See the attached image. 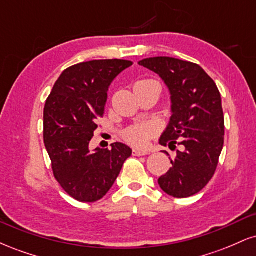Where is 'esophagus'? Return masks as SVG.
<instances>
[{
  "instance_id": "34e87169",
  "label": "esophagus",
  "mask_w": 256,
  "mask_h": 256,
  "mask_svg": "<svg viewBox=\"0 0 256 256\" xmlns=\"http://www.w3.org/2000/svg\"><path fill=\"white\" fill-rule=\"evenodd\" d=\"M148 154H150V152L140 150V149H134V150H132V155H134V156H144V155Z\"/></svg>"
}]
</instances>
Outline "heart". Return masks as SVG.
Instances as JSON below:
<instances>
[{
  "label": "heart",
  "instance_id": "obj_1",
  "mask_svg": "<svg viewBox=\"0 0 256 256\" xmlns=\"http://www.w3.org/2000/svg\"><path fill=\"white\" fill-rule=\"evenodd\" d=\"M148 82V80H140ZM158 128L152 122H144V124H136L128 126L122 132V138L134 146H144L149 140L156 136Z\"/></svg>",
  "mask_w": 256,
  "mask_h": 256
}]
</instances>
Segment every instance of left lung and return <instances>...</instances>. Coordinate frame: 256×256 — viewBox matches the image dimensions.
<instances>
[{"label": "left lung", "mask_w": 256, "mask_h": 256, "mask_svg": "<svg viewBox=\"0 0 256 256\" xmlns=\"http://www.w3.org/2000/svg\"><path fill=\"white\" fill-rule=\"evenodd\" d=\"M162 78L171 92L172 116L160 144L174 152L172 167L158 183L167 195L185 198L213 178L224 146L225 122L216 83L198 64L174 58L138 62Z\"/></svg>", "instance_id": "obj_1"}]
</instances>
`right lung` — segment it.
Segmentation results:
<instances>
[{"label":"right lung","mask_w":256,"mask_h":256,"mask_svg":"<svg viewBox=\"0 0 256 256\" xmlns=\"http://www.w3.org/2000/svg\"><path fill=\"white\" fill-rule=\"evenodd\" d=\"M131 61L92 60L61 73L46 98L43 138L54 177L71 198L96 202L110 192L132 150L122 143L112 149L89 150V143L104 114L107 91Z\"/></svg>","instance_id":"right-lung-1"}]
</instances>
